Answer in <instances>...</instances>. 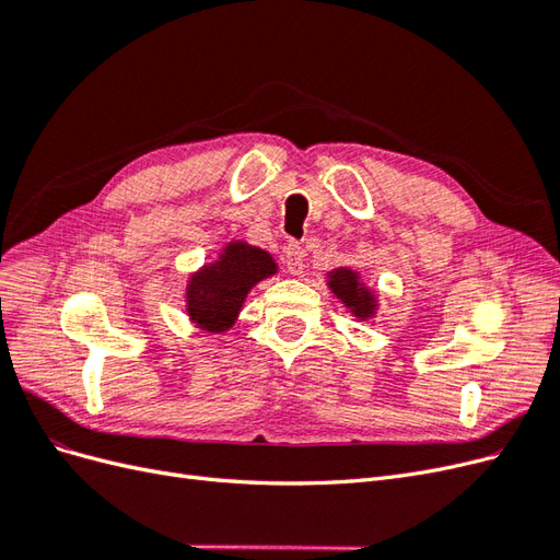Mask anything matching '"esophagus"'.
<instances>
[{
  "label": "esophagus",
  "mask_w": 560,
  "mask_h": 560,
  "mask_svg": "<svg viewBox=\"0 0 560 560\" xmlns=\"http://www.w3.org/2000/svg\"><path fill=\"white\" fill-rule=\"evenodd\" d=\"M303 259H306V249H303L299 243H290L284 247V266L292 276H301L303 270Z\"/></svg>",
  "instance_id": "34e87169"
}]
</instances>
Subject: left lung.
I'll return each mask as SVG.
<instances>
[{
  "label": "left lung",
  "instance_id": "left-lung-1",
  "mask_svg": "<svg viewBox=\"0 0 560 560\" xmlns=\"http://www.w3.org/2000/svg\"><path fill=\"white\" fill-rule=\"evenodd\" d=\"M329 278H331L329 284H331L334 294L341 299L346 306H350L360 317H366L371 313V308H374V299H371V294L366 290H362L358 282V276L350 273V270H346V268H338Z\"/></svg>",
  "mask_w": 560,
  "mask_h": 560
}]
</instances>
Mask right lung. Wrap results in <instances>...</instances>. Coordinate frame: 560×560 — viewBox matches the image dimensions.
<instances>
[{"instance_id": "1", "label": "right lung", "mask_w": 560, "mask_h": 560, "mask_svg": "<svg viewBox=\"0 0 560 560\" xmlns=\"http://www.w3.org/2000/svg\"><path fill=\"white\" fill-rule=\"evenodd\" d=\"M273 273V257L264 249L245 243L229 245L217 264L191 278L186 292L191 319L208 331L229 329L252 287Z\"/></svg>"}]
</instances>
